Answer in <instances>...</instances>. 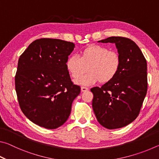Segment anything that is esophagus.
<instances>
[{
  "mask_svg": "<svg viewBox=\"0 0 159 159\" xmlns=\"http://www.w3.org/2000/svg\"><path fill=\"white\" fill-rule=\"evenodd\" d=\"M88 90V88L86 87H81V92H86Z\"/></svg>",
  "mask_w": 159,
  "mask_h": 159,
  "instance_id": "34e87169",
  "label": "esophagus"
}]
</instances>
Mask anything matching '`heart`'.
<instances>
[{"instance_id": "1", "label": "heart", "mask_w": 159, "mask_h": 159, "mask_svg": "<svg viewBox=\"0 0 159 159\" xmlns=\"http://www.w3.org/2000/svg\"><path fill=\"white\" fill-rule=\"evenodd\" d=\"M120 56L117 52L99 45H90L83 49L79 57L72 55L67 59L66 67L73 79H77L88 66V74L74 80L77 85L90 86L99 81L102 84L109 83L119 71Z\"/></svg>"}]
</instances>
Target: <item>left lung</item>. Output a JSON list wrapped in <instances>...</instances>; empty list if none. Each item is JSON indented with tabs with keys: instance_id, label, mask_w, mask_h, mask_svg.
Wrapping results in <instances>:
<instances>
[{
	"instance_id": "1",
	"label": "left lung",
	"mask_w": 159,
	"mask_h": 159,
	"mask_svg": "<svg viewBox=\"0 0 159 159\" xmlns=\"http://www.w3.org/2000/svg\"><path fill=\"white\" fill-rule=\"evenodd\" d=\"M98 42L115 43L121 64L111 81L90 89L93 111L103 127L123 128L138 117L147 95V60L135 43L128 38L111 36Z\"/></svg>"
}]
</instances>
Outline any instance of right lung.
I'll return each instance as SVG.
<instances>
[{
  "instance_id": "1",
  "label": "right lung",
  "mask_w": 159,
  "mask_h": 159,
  "mask_svg": "<svg viewBox=\"0 0 159 159\" xmlns=\"http://www.w3.org/2000/svg\"><path fill=\"white\" fill-rule=\"evenodd\" d=\"M74 43L40 39L29 45L18 60L15 90L21 111L31 121L56 129L68 119L80 88L66 67Z\"/></svg>"
}]
</instances>
